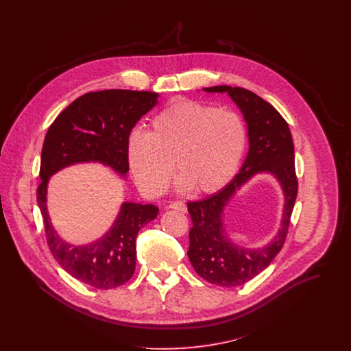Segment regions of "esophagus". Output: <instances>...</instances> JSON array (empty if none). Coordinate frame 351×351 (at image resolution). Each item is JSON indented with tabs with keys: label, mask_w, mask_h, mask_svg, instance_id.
Returning <instances> with one entry per match:
<instances>
[{
	"label": "esophagus",
	"mask_w": 351,
	"mask_h": 351,
	"mask_svg": "<svg viewBox=\"0 0 351 351\" xmlns=\"http://www.w3.org/2000/svg\"><path fill=\"white\" fill-rule=\"evenodd\" d=\"M167 208H169V209L178 210V212H182V213H185V212H186V205H185L184 202H180V201H176V202L169 204V206H167Z\"/></svg>",
	"instance_id": "1"
}]
</instances>
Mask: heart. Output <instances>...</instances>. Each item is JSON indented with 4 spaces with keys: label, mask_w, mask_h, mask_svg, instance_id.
Wrapping results in <instances>:
<instances>
[{
    "label": "heart",
    "mask_w": 351,
    "mask_h": 351,
    "mask_svg": "<svg viewBox=\"0 0 351 351\" xmlns=\"http://www.w3.org/2000/svg\"><path fill=\"white\" fill-rule=\"evenodd\" d=\"M246 142V125L238 113L181 99L152 119L150 132L130 135L128 166L149 196L167 189L174 166L180 191L215 193L237 174Z\"/></svg>",
    "instance_id": "obj_1"
}]
</instances>
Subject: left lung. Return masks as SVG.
Masks as SVG:
<instances>
[{
    "instance_id": "8db88e82",
    "label": "left lung",
    "mask_w": 351,
    "mask_h": 351,
    "mask_svg": "<svg viewBox=\"0 0 351 351\" xmlns=\"http://www.w3.org/2000/svg\"><path fill=\"white\" fill-rule=\"evenodd\" d=\"M208 93H227L247 124L249 152L235 178L205 200L188 202L193 227L189 231V261L196 273L217 287H239L263 271L284 246L298 196L295 147L291 130L278 110L243 88L227 85L204 88ZM258 173H269L285 196L280 228L270 243L249 250L235 244L226 232L225 208L230 199Z\"/></svg>"
}]
</instances>
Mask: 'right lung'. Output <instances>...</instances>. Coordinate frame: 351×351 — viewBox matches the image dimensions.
<instances>
[{
    "label": "right lung",
    "instance_id": "obj_1",
    "mask_svg": "<svg viewBox=\"0 0 351 351\" xmlns=\"http://www.w3.org/2000/svg\"><path fill=\"white\" fill-rule=\"evenodd\" d=\"M158 99V93L121 89L86 93L55 119L45 138L38 204L51 254L70 276L96 289L117 288L132 277L138 232L158 216L159 209L152 204L124 201L101 238L74 245L52 226L47 209L49 182L55 173L77 163H101L125 180L130 134Z\"/></svg>",
    "mask_w": 351,
    "mask_h": 351
}]
</instances>
